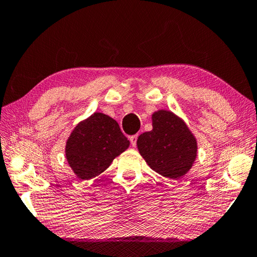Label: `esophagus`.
I'll return each mask as SVG.
<instances>
[{"mask_svg": "<svg viewBox=\"0 0 257 257\" xmlns=\"http://www.w3.org/2000/svg\"><path fill=\"white\" fill-rule=\"evenodd\" d=\"M129 141H130V143H132V145H133V146H136V142H137V135L129 136Z\"/></svg>", "mask_w": 257, "mask_h": 257, "instance_id": "1", "label": "esophagus"}]
</instances>
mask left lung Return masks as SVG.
Instances as JSON below:
<instances>
[{
	"mask_svg": "<svg viewBox=\"0 0 257 257\" xmlns=\"http://www.w3.org/2000/svg\"><path fill=\"white\" fill-rule=\"evenodd\" d=\"M152 127L138 137V152L154 172L178 180L190 172L197 159V138L185 121L168 109L152 114Z\"/></svg>",
	"mask_w": 257,
	"mask_h": 257,
	"instance_id": "1",
	"label": "left lung"
}]
</instances>
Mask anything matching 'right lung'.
<instances>
[{"label": "right lung", "mask_w": 257, "mask_h": 257, "mask_svg": "<svg viewBox=\"0 0 257 257\" xmlns=\"http://www.w3.org/2000/svg\"><path fill=\"white\" fill-rule=\"evenodd\" d=\"M129 145L115 120L95 112L72 130L65 146V157L77 177L91 180L104 173Z\"/></svg>", "instance_id": "right-lung-1"}]
</instances>
